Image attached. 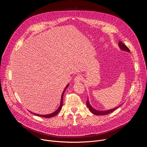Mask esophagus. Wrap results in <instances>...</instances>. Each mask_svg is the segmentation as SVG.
Segmentation results:
<instances>
[{"instance_id":"obj_1","label":"esophagus","mask_w":147,"mask_h":147,"mask_svg":"<svg viewBox=\"0 0 147 147\" xmlns=\"http://www.w3.org/2000/svg\"><path fill=\"white\" fill-rule=\"evenodd\" d=\"M82 80V76L81 75L78 74V75H77V76L75 77L74 81V82L76 83V82H79L81 81Z\"/></svg>"}]
</instances>
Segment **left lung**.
Returning <instances> with one entry per match:
<instances>
[{
    "instance_id": "1",
    "label": "left lung",
    "mask_w": 147,
    "mask_h": 147,
    "mask_svg": "<svg viewBox=\"0 0 147 147\" xmlns=\"http://www.w3.org/2000/svg\"><path fill=\"white\" fill-rule=\"evenodd\" d=\"M118 46L120 48V50L123 51H125V52H129L130 53V50L129 49L125 46L124 44H123L122 42H121L120 41L119 42V44H118ZM122 104H121L120 105H121ZM120 105H119V107H117L116 108H114L113 109H109V110H106V111H98V110H96L95 109H94L92 106L90 104V101H89V99H88H88H87V107L88 108L89 110L90 111V112L93 113L94 115H107V114H109L113 111H115L116 109H117L119 107H120Z\"/></svg>"
}]
</instances>
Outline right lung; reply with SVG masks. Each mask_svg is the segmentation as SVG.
Instances as JSON below:
<instances>
[{
  "label": "right lung",
  "instance_id": "add662e5",
  "mask_svg": "<svg viewBox=\"0 0 147 147\" xmlns=\"http://www.w3.org/2000/svg\"><path fill=\"white\" fill-rule=\"evenodd\" d=\"M69 84H68L67 85V86L65 87V90H63V91L62 95H61V96L60 105H59V108L57 109V110H56L55 112H53L52 113L48 114V115H38V114L34 113H32V112H30H30L31 113H32V114H34V115H36V116H40V117H45V118H50V117H52L56 116V115L60 112V111L61 110V108H62V106H63V95H64V93H65L66 90V89L67 88V87H69Z\"/></svg>",
  "mask_w": 147,
  "mask_h": 147
}]
</instances>
